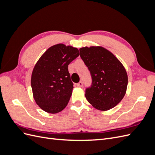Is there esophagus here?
I'll return each instance as SVG.
<instances>
[{"label":"esophagus","mask_w":155,"mask_h":155,"mask_svg":"<svg viewBox=\"0 0 155 155\" xmlns=\"http://www.w3.org/2000/svg\"><path fill=\"white\" fill-rule=\"evenodd\" d=\"M83 85V83L82 81H79L78 83H77V86L78 87H82Z\"/></svg>","instance_id":"34e87169"}]
</instances>
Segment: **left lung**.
I'll return each instance as SVG.
<instances>
[{"label": "left lung", "instance_id": "obj_1", "mask_svg": "<svg viewBox=\"0 0 155 155\" xmlns=\"http://www.w3.org/2000/svg\"><path fill=\"white\" fill-rule=\"evenodd\" d=\"M79 51L92 78L91 86L85 90L87 100L100 110L114 107L124 98L127 87L128 77L123 64L101 46H86Z\"/></svg>", "mask_w": 155, "mask_h": 155}]
</instances>
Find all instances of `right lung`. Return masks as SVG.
Here are the masks:
<instances>
[{"label":"right lung","instance_id":"right-lung-1","mask_svg":"<svg viewBox=\"0 0 155 155\" xmlns=\"http://www.w3.org/2000/svg\"><path fill=\"white\" fill-rule=\"evenodd\" d=\"M79 55L78 48L58 44L49 48L37 62L31 86L34 100L41 109L55 114L66 107L74 88L68 66Z\"/></svg>","mask_w":155,"mask_h":155}]
</instances>
